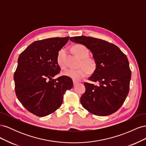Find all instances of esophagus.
<instances>
[{
  "label": "esophagus",
  "mask_w": 146,
  "mask_h": 146,
  "mask_svg": "<svg viewBox=\"0 0 146 146\" xmlns=\"http://www.w3.org/2000/svg\"><path fill=\"white\" fill-rule=\"evenodd\" d=\"M78 83V81H76V80H73V84H74V85H77V84Z\"/></svg>",
  "instance_id": "1"
}]
</instances>
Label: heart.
<instances>
[{
	"mask_svg": "<svg viewBox=\"0 0 146 146\" xmlns=\"http://www.w3.org/2000/svg\"><path fill=\"white\" fill-rule=\"evenodd\" d=\"M72 50L77 56L82 59L81 66L82 67L77 69H68L63 72L64 76L71 78L74 80H80V79L87 76L89 71L93 72L96 69V62L93 58L88 57L89 56L90 52L88 48L80 44H77L72 47ZM57 63L61 68H65L66 63L64 61V50L61 49L57 55Z\"/></svg>",
	"mask_w": 146,
	"mask_h": 146,
	"instance_id": "obj_1",
	"label": "heart"
}]
</instances>
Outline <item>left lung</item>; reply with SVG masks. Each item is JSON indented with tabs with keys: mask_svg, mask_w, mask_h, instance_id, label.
Instances as JSON below:
<instances>
[{
	"mask_svg": "<svg viewBox=\"0 0 146 146\" xmlns=\"http://www.w3.org/2000/svg\"><path fill=\"white\" fill-rule=\"evenodd\" d=\"M70 40L86 46L92 52L96 69L85 82L80 98L83 108L97 116H108L120 108L129 92L131 70L127 57L117 46L90 36L70 37Z\"/></svg>",
	"mask_w": 146,
	"mask_h": 146,
	"instance_id": "obj_1",
	"label": "left lung"
}]
</instances>
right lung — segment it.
Here are the masks:
<instances>
[{"label": "right lung", "instance_id": "obj_1", "mask_svg": "<svg viewBox=\"0 0 146 146\" xmlns=\"http://www.w3.org/2000/svg\"><path fill=\"white\" fill-rule=\"evenodd\" d=\"M69 37L51 38L33 42L20 54L14 74L17 99L30 113L39 117L60 108L63 95L73 86L72 79L60 73L57 55Z\"/></svg>", "mask_w": 146, "mask_h": 146}]
</instances>
